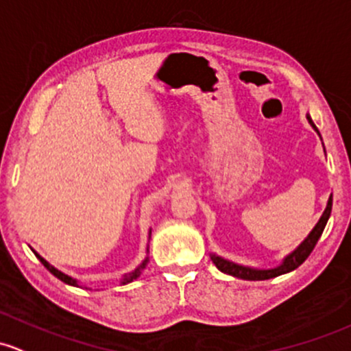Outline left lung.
Instances as JSON below:
<instances>
[{
	"label": "left lung",
	"mask_w": 351,
	"mask_h": 351,
	"mask_svg": "<svg viewBox=\"0 0 351 351\" xmlns=\"http://www.w3.org/2000/svg\"><path fill=\"white\" fill-rule=\"evenodd\" d=\"M306 119H308V123L311 124V128L315 129V131L318 132L319 138H322L318 128L315 126V123H313L309 114H306ZM324 154H326V151H324ZM331 205H333V195H330V198H328V204H326V208H324L323 215L319 217L318 223L313 227V230L309 232L308 237H306L304 241L296 247V249L291 250L287 256H284L281 263L276 265V267H269V269L250 267V265L237 264L234 263V261L225 259L222 256H217L215 252H210V259H212V263L215 264L217 269L222 271L223 274L234 276V278H239V279H245V281H265V279H272V278H278V276L281 274H287V272L300 267V265L308 259L309 254L313 252V249H315L316 242H318L319 237H322L324 227H326L328 219H330L331 215Z\"/></svg>",
	"instance_id": "8db88e82"
}]
</instances>
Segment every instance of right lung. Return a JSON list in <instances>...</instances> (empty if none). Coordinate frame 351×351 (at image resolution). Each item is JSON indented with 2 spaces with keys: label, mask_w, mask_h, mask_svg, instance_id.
I'll use <instances>...</instances> for the list:
<instances>
[{
  "label": "right lung",
  "mask_w": 351,
  "mask_h": 351,
  "mask_svg": "<svg viewBox=\"0 0 351 351\" xmlns=\"http://www.w3.org/2000/svg\"><path fill=\"white\" fill-rule=\"evenodd\" d=\"M149 239H151V228H149V232H147V242H149ZM29 249H32V247H29ZM32 250H33V249H32ZM147 252H149V245H146V257H145V259L141 261V264H139L138 267L134 269V271H131V272H128V274H124V276H123V279H121V284H128V282H132V281H134V279H138L139 276L143 274V271H145V269H146V265H147V261H149V257H147ZM33 254H35V256L38 257V261H40V263H42L43 265H45V267L49 269V271L51 272V274H53L55 278H57V279H60L62 282L69 284V286H75V287H80V286H82V284H80L79 281H77L75 278H72V276L65 274V272L58 271L57 267H53V265H51V264H50L49 261H47V259H43V257L40 256V254L36 252V250H33Z\"/></svg>",
  "instance_id": "add662e5"
}]
</instances>
